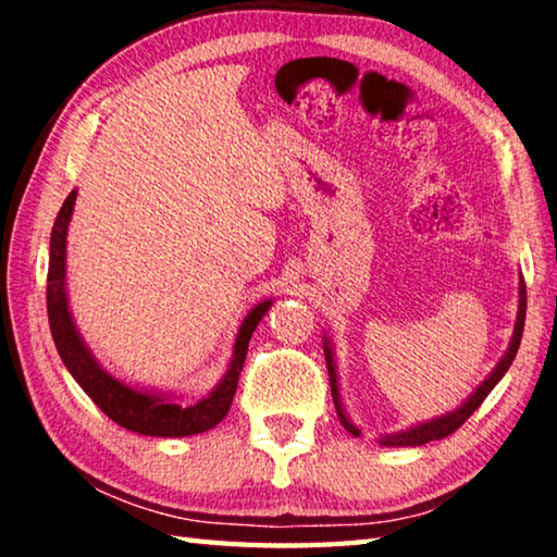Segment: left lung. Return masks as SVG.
Listing matches in <instances>:
<instances>
[{
	"mask_svg": "<svg viewBox=\"0 0 557 557\" xmlns=\"http://www.w3.org/2000/svg\"><path fill=\"white\" fill-rule=\"evenodd\" d=\"M523 324H525V285L521 280V301H518V319H516V332H513V338H511V346H508L506 356L498 361V366L494 369V373L488 375V379L479 385V388L474 391V395L461 405V408H457L455 412L445 414V418H437V420H430V422H422V425L418 428H410L405 432H398V435H391V437H383L381 442L385 447H418V445H428V442L432 440H442L451 435V432L459 430L465 422L469 420V414L474 412L479 405L484 403V398L488 393L494 391V385L504 379V373L508 371V366L513 363L516 358V351L518 346H521V336H523ZM324 356H326V369H329V383H332V395H334V405H336V412L338 418H342L344 428L351 432V435L358 437V430L351 425V422L346 420V414L342 410V400H338V385H336V371H334V358H332V348H329L324 344Z\"/></svg>",
	"mask_w": 557,
	"mask_h": 557,
	"instance_id": "8db88e82",
	"label": "left lung"
}]
</instances>
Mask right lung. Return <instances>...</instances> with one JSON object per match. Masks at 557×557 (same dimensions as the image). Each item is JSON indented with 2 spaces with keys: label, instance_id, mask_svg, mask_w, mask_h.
Returning <instances> with one entry per match:
<instances>
[{
  "label": "right lung",
  "instance_id": "right-lung-1",
  "mask_svg": "<svg viewBox=\"0 0 557 557\" xmlns=\"http://www.w3.org/2000/svg\"><path fill=\"white\" fill-rule=\"evenodd\" d=\"M73 203L75 191L69 194V199L63 201L59 215H55L51 231L49 277H46L49 324L53 344L59 348L65 369L71 371L75 383L90 395V400L96 403L112 422H117V425L125 430L152 437H186L215 428L231 410L233 395L235 388H238V379L245 363V354H248L250 336L260 324L262 314L268 312L270 301H262V305H258L248 317H245L238 338H235L231 369L223 375V381L215 385V391L209 398H203L196 405H186L184 408V405L164 400L159 398V395L127 388L125 383L115 381L96 363V358L90 356L86 344L81 342L78 332H75L69 312V299H65V231H69Z\"/></svg>",
  "mask_w": 557,
  "mask_h": 557
}]
</instances>
